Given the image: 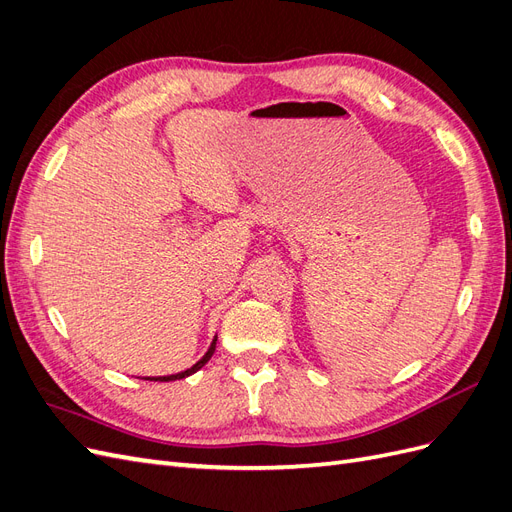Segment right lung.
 Returning <instances> with one entry per match:
<instances>
[{
	"instance_id": "add662e5",
	"label": "right lung",
	"mask_w": 512,
	"mask_h": 512,
	"mask_svg": "<svg viewBox=\"0 0 512 512\" xmlns=\"http://www.w3.org/2000/svg\"><path fill=\"white\" fill-rule=\"evenodd\" d=\"M213 350H215V339H213V344H211V348L207 350V354L203 356V359H200L194 367H190V369H185V371H181V374H173V376H160V378H147V380H153V382H170V380H181V378H185V376H190V374H194V371H198L200 367H203L209 359H211V354H213Z\"/></svg>"
}]
</instances>
